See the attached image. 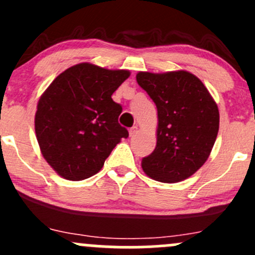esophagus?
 <instances>
[{"instance_id": "obj_1", "label": "esophagus", "mask_w": 255, "mask_h": 255, "mask_svg": "<svg viewBox=\"0 0 255 255\" xmlns=\"http://www.w3.org/2000/svg\"><path fill=\"white\" fill-rule=\"evenodd\" d=\"M136 132H138V127H136V126H133V127L129 129V135L133 136Z\"/></svg>"}]
</instances>
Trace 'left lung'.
I'll list each match as a JSON object with an SVG mask.
<instances>
[{"label":"left lung","instance_id":"1","mask_svg":"<svg viewBox=\"0 0 255 255\" xmlns=\"http://www.w3.org/2000/svg\"><path fill=\"white\" fill-rule=\"evenodd\" d=\"M157 109V141L143 157L150 178L175 183L197 172L210 155L219 132L216 103L202 80L187 71L136 74Z\"/></svg>","mask_w":255,"mask_h":255}]
</instances>
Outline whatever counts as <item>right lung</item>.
<instances>
[{"label": "right lung", "mask_w": 255, "mask_h": 255, "mask_svg": "<svg viewBox=\"0 0 255 255\" xmlns=\"http://www.w3.org/2000/svg\"><path fill=\"white\" fill-rule=\"evenodd\" d=\"M126 69L79 63L50 84L37 103L35 133L42 156L63 178L98 173L128 130L119 123L122 106L112 94L129 77Z\"/></svg>", "instance_id": "1"}]
</instances>
